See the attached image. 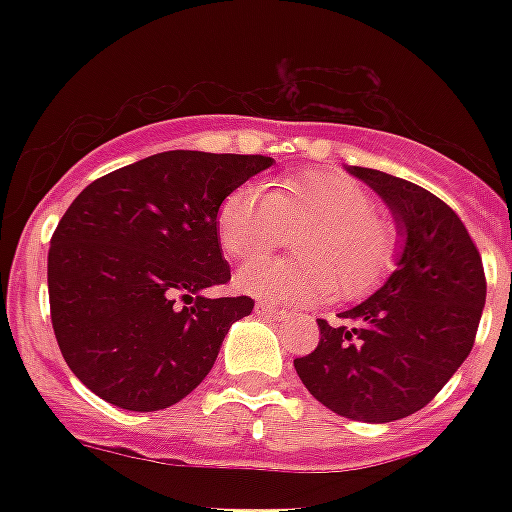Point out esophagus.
<instances>
[{
  "mask_svg": "<svg viewBox=\"0 0 512 512\" xmlns=\"http://www.w3.org/2000/svg\"><path fill=\"white\" fill-rule=\"evenodd\" d=\"M255 313L257 316H268V319H276V316H279V311H276L271 303H257Z\"/></svg>",
  "mask_w": 512,
  "mask_h": 512,
  "instance_id": "34e87169",
  "label": "esophagus"
}]
</instances>
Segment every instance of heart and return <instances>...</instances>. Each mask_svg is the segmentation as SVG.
<instances>
[{
    "label": "heart",
    "instance_id": "1",
    "mask_svg": "<svg viewBox=\"0 0 512 512\" xmlns=\"http://www.w3.org/2000/svg\"><path fill=\"white\" fill-rule=\"evenodd\" d=\"M297 232V261L257 264ZM217 241L244 265L236 289L263 303L311 305L335 295L356 300L380 287L398 255L396 223L374 209V196L335 170L279 177L271 191L233 188L217 209Z\"/></svg>",
    "mask_w": 512,
    "mask_h": 512
}]
</instances>
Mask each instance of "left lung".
I'll return each instance as SVG.
<instances>
[{"label": "left lung", "mask_w": 512, "mask_h": 512, "mask_svg": "<svg viewBox=\"0 0 512 512\" xmlns=\"http://www.w3.org/2000/svg\"><path fill=\"white\" fill-rule=\"evenodd\" d=\"M348 172L393 209L404 252L369 300L337 324L319 319V345L295 369L340 417L393 422L428 406L468 358L486 303L484 263L446 201L388 172Z\"/></svg>", "instance_id": "8db88e82"}]
</instances>
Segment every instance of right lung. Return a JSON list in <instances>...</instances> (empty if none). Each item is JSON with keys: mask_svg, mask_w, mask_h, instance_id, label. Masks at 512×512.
<instances>
[{"mask_svg": "<svg viewBox=\"0 0 512 512\" xmlns=\"http://www.w3.org/2000/svg\"><path fill=\"white\" fill-rule=\"evenodd\" d=\"M271 156L164 151L84 188L50 239V319L68 369L108 404L159 412L215 364L255 300L209 297L231 281L220 201Z\"/></svg>", "mask_w": 512, "mask_h": 512, "instance_id": "add662e5", "label": "right lung"}]
</instances>
